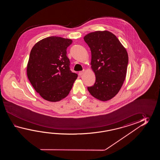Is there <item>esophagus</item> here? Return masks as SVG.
<instances>
[{"label": "esophagus", "instance_id": "esophagus-1", "mask_svg": "<svg viewBox=\"0 0 160 160\" xmlns=\"http://www.w3.org/2000/svg\"><path fill=\"white\" fill-rule=\"evenodd\" d=\"M85 72V70H83V71H81V72H79V75H82Z\"/></svg>", "mask_w": 160, "mask_h": 160}]
</instances>
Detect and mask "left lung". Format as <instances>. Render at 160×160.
<instances>
[{"mask_svg":"<svg viewBox=\"0 0 160 160\" xmlns=\"http://www.w3.org/2000/svg\"><path fill=\"white\" fill-rule=\"evenodd\" d=\"M84 41L92 52L91 68L95 83L88 90L95 98L106 101L114 97L125 79L128 54L114 34L97 31L85 35Z\"/></svg>","mask_w":160,"mask_h":160,"instance_id":"obj_1","label":"left lung"}]
</instances>
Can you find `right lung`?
Wrapping results in <instances>:
<instances>
[{"mask_svg": "<svg viewBox=\"0 0 160 160\" xmlns=\"http://www.w3.org/2000/svg\"><path fill=\"white\" fill-rule=\"evenodd\" d=\"M72 42L70 39L52 36L38 42L31 50L27 77L46 101L58 102L66 98L78 77L70 71L66 55Z\"/></svg>", "mask_w": 160, "mask_h": 160, "instance_id": "right-lung-1", "label": "right lung"}]
</instances>
